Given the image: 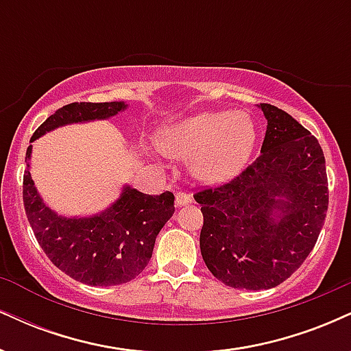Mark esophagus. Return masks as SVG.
I'll list each match as a JSON object with an SVG mask.
<instances>
[{
	"label": "esophagus",
	"instance_id": "34e87169",
	"mask_svg": "<svg viewBox=\"0 0 351 351\" xmlns=\"http://www.w3.org/2000/svg\"><path fill=\"white\" fill-rule=\"evenodd\" d=\"M175 196H176V204H178V206H184V204H189L193 201L191 196L183 191H176Z\"/></svg>",
	"mask_w": 351,
	"mask_h": 351
}]
</instances>
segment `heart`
Here are the masks:
<instances>
[{"instance_id":"b5f03b06","label":"heart","mask_w":351,"mask_h":351,"mask_svg":"<svg viewBox=\"0 0 351 351\" xmlns=\"http://www.w3.org/2000/svg\"><path fill=\"white\" fill-rule=\"evenodd\" d=\"M158 143L168 155L189 160L195 178L221 183L249 162L256 125L244 112H203L165 128Z\"/></svg>"}]
</instances>
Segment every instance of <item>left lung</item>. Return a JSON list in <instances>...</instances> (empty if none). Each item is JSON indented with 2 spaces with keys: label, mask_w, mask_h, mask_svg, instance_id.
Here are the masks:
<instances>
[{
  "label": "left lung",
  "mask_w": 351,
  "mask_h": 351,
  "mask_svg": "<svg viewBox=\"0 0 351 351\" xmlns=\"http://www.w3.org/2000/svg\"><path fill=\"white\" fill-rule=\"evenodd\" d=\"M261 108L267 119L261 155L228 183L195 193L204 264L228 287L249 291L276 287L304 264L328 209L318 140L282 108Z\"/></svg>",
  "instance_id": "8db88e82"
}]
</instances>
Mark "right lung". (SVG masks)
Here are the masks:
<instances>
[{
    "mask_svg": "<svg viewBox=\"0 0 351 351\" xmlns=\"http://www.w3.org/2000/svg\"><path fill=\"white\" fill-rule=\"evenodd\" d=\"M125 107L123 102L67 104L41 123L31 142L60 125L108 119ZM23 201L36 239L51 263L74 280L99 287L135 279L150 261L160 229L175 213L171 191L155 196L125 186L122 196L100 215L58 216L43 203L29 170L23 176Z\"/></svg>",
    "mask_w": 351,
    "mask_h": 351,
    "instance_id": "obj_1",
    "label": "right lung"
}]
</instances>
